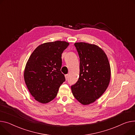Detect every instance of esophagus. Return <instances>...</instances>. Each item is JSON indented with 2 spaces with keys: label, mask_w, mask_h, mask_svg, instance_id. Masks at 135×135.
Returning <instances> with one entry per match:
<instances>
[{
  "label": "esophagus",
  "mask_w": 135,
  "mask_h": 135,
  "mask_svg": "<svg viewBox=\"0 0 135 135\" xmlns=\"http://www.w3.org/2000/svg\"><path fill=\"white\" fill-rule=\"evenodd\" d=\"M68 77H69L68 74H66V75H65V78H66V80H67V79H68Z\"/></svg>",
  "instance_id": "34e87169"
}]
</instances>
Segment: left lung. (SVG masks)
Returning a JSON list of instances; mask_svg holds the SVG:
<instances>
[{
	"label": "left lung",
	"mask_w": 135,
	"mask_h": 135,
	"mask_svg": "<svg viewBox=\"0 0 135 135\" xmlns=\"http://www.w3.org/2000/svg\"><path fill=\"white\" fill-rule=\"evenodd\" d=\"M74 45L80 57V73L71 89L79 102L87 105L99 98L108 87L110 65L104 51L97 45L85 42Z\"/></svg>",
	"instance_id": "1"
}]
</instances>
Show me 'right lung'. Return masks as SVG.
<instances>
[{"label": "right lung", "instance_id": "1", "mask_svg": "<svg viewBox=\"0 0 135 135\" xmlns=\"http://www.w3.org/2000/svg\"><path fill=\"white\" fill-rule=\"evenodd\" d=\"M69 44L61 41L41 44L27 61L24 71L25 83L31 95L39 103L47 104L52 100L65 81L61 71V56Z\"/></svg>", "mask_w": 135, "mask_h": 135}]
</instances>
